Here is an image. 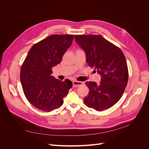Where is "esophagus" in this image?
Wrapping results in <instances>:
<instances>
[{"label":"esophagus","instance_id":"obj_1","mask_svg":"<svg viewBox=\"0 0 149 149\" xmlns=\"http://www.w3.org/2000/svg\"><path fill=\"white\" fill-rule=\"evenodd\" d=\"M83 84V82L77 81H73V86L74 88L78 87V86H81Z\"/></svg>","mask_w":149,"mask_h":149}]
</instances>
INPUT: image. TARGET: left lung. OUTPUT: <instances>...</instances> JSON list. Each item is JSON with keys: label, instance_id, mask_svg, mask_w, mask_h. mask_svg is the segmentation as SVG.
I'll return each mask as SVG.
<instances>
[{"label": "left lung", "instance_id": "1", "mask_svg": "<svg viewBox=\"0 0 149 149\" xmlns=\"http://www.w3.org/2000/svg\"><path fill=\"white\" fill-rule=\"evenodd\" d=\"M79 46L85 52L88 65L101 75V82L87 81L88 96L84 102L97 111L109 109L123 96L128 81L127 62L123 52L99 35H76Z\"/></svg>", "mask_w": 149, "mask_h": 149}]
</instances>
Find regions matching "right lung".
Masks as SVG:
<instances>
[{
  "instance_id": "1",
  "label": "right lung",
  "mask_w": 149,
  "mask_h": 149,
  "mask_svg": "<svg viewBox=\"0 0 149 149\" xmlns=\"http://www.w3.org/2000/svg\"><path fill=\"white\" fill-rule=\"evenodd\" d=\"M74 35H52L30 48L21 66L20 81L26 98L37 109L50 112L61 106L73 86L52 76V67L61 63Z\"/></svg>"
}]
</instances>
